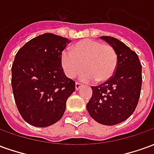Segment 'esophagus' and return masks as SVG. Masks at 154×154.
I'll use <instances>...</instances> for the list:
<instances>
[{"label": "esophagus", "instance_id": "1", "mask_svg": "<svg viewBox=\"0 0 154 154\" xmlns=\"http://www.w3.org/2000/svg\"><path fill=\"white\" fill-rule=\"evenodd\" d=\"M82 87V85L81 83H79V82H76V84H75V87H76V90H79L81 87Z\"/></svg>", "mask_w": 154, "mask_h": 154}]
</instances>
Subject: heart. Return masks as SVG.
Wrapping results in <instances>:
<instances>
[{"label": "heart", "mask_w": 154, "mask_h": 154, "mask_svg": "<svg viewBox=\"0 0 154 154\" xmlns=\"http://www.w3.org/2000/svg\"><path fill=\"white\" fill-rule=\"evenodd\" d=\"M118 57L113 48L96 39H83L71 47V52L61 55V65L65 74L74 78L83 70L81 80L105 82L113 77Z\"/></svg>", "instance_id": "obj_1"}]
</instances>
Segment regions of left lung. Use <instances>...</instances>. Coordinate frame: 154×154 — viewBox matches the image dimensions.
Masks as SVG:
<instances>
[{
	"instance_id": "obj_1",
	"label": "left lung",
	"mask_w": 154,
	"mask_h": 154,
	"mask_svg": "<svg viewBox=\"0 0 154 154\" xmlns=\"http://www.w3.org/2000/svg\"><path fill=\"white\" fill-rule=\"evenodd\" d=\"M117 54L116 72L105 83L91 87L92 96L87 105L91 117L105 125L125 121L135 110L142 86V66L135 52L119 39L101 36Z\"/></svg>"
}]
</instances>
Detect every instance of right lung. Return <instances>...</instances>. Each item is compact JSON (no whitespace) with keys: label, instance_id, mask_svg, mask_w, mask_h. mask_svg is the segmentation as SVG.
I'll return each mask as SVG.
<instances>
[{"label":"right lung","instance_id":"right-lung-1","mask_svg":"<svg viewBox=\"0 0 154 154\" xmlns=\"http://www.w3.org/2000/svg\"><path fill=\"white\" fill-rule=\"evenodd\" d=\"M71 40L54 34L32 38L17 52L11 67V86L22 118L36 127L57 122L75 91L65 75L61 55Z\"/></svg>","mask_w":154,"mask_h":154}]
</instances>
